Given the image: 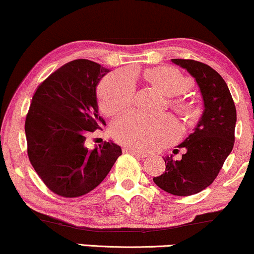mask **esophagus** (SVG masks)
<instances>
[{
	"label": "esophagus",
	"instance_id": "obj_1",
	"mask_svg": "<svg viewBox=\"0 0 254 254\" xmlns=\"http://www.w3.org/2000/svg\"><path fill=\"white\" fill-rule=\"evenodd\" d=\"M124 152L129 153V154H132V155L135 156V158H139V159H145V158H147L146 153L134 151V149H132V148H124Z\"/></svg>",
	"mask_w": 254,
	"mask_h": 254
}]
</instances>
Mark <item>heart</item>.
<instances>
[{
  "instance_id": "heart-1",
  "label": "heart",
  "mask_w": 254,
  "mask_h": 254,
  "mask_svg": "<svg viewBox=\"0 0 254 254\" xmlns=\"http://www.w3.org/2000/svg\"><path fill=\"white\" fill-rule=\"evenodd\" d=\"M146 79L167 96H177L190 88V82L179 70L161 67L148 70ZM135 81L128 71L119 70L109 74L100 86V106L107 115H117L133 105ZM173 108L179 114L187 115L190 106L183 100L173 101ZM114 139L137 152L155 151L170 145L179 136L178 124L171 118H153L140 113H130L113 124Z\"/></svg>"
}]
</instances>
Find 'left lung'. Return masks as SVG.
Masks as SVG:
<instances>
[{
  "mask_svg": "<svg viewBox=\"0 0 254 254\" xmlns=\"http://www.w3.org/2000/svg\"><path fill=\"white\" fill-rule=\"evenodd\" d=\"M172 62L195 79L205 109L194 132L178 146L186 149L181 160L166 158L165 172L153 181L165 192L187 196L208 187L223 168L236 139L237 111L226 82L213 68L186 59H172Z\"/></svg>",
  "mask_w": 254,
  "mask_h": 254,
  "instance_id": "1",
  "label": "left lung"
}]
</instances>
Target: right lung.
<instances>
[{"label": "right lung", "instance_id": "obj_1", "mask_svg": "<svg viewBox=\"0 0 254 254\" xmlns=\"http://www.w3.org/2000/svg\"><path fill=\"white\" fill-rule=\"evenodd\" d=\"M108 71L86 59L70 61L42 81L31 99L24 122L28 158L43 184L64 198L99 186L122 153L113 142L84 146L106 126L96 88Z\"/></svg>", "mask_w": 254, "mask_h": 254}]
</instances>
